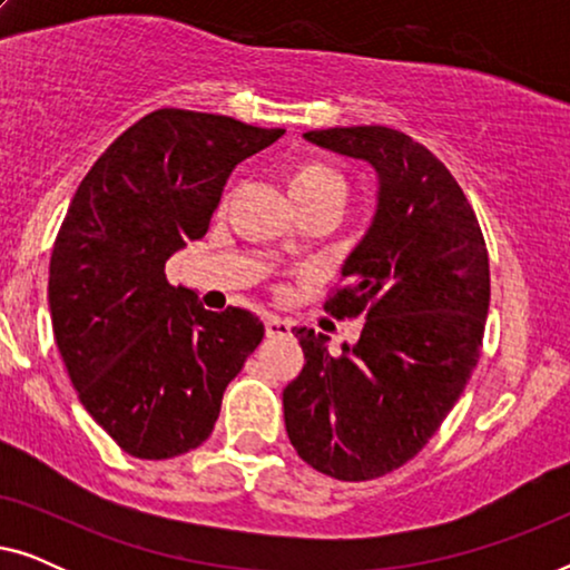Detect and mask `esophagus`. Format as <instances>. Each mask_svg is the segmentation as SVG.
Listing matches in <instances>:
<instances>
[{"label":"esophagus","mask_w":570,"mask_h":570,"mask_svg":"<svg viewBox=\"0 0 570 570\" xmlns=\"http://www.w3.org/2000/svg\"><path fill=\"white\" fill-rule=\"evenodd\" d=\"M264 332H267V337H287L291 334V322L279 316H267L264 318Z\"/></svg>","instance_id":"obj_1"}]
</instances>
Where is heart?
Returning <instances> with one entry per match:
<instances>
[{"label": "heart", "mask_w": 570, "mask_h": 570, "mask_svg": "<svg viewBox=\"0 0 570 570\" xmlns=\"http://www.w3.org/2000/svg\"><path fill=\"white\" fill-rule=\"evenodd\" d=\"M283 184L301 215L318 207H332L340 213L347 197L345 178L322 160L301 158V160L287 163L283 168Z\"/></svg>", "instance_id": "b5f03b06"}]
</instances>
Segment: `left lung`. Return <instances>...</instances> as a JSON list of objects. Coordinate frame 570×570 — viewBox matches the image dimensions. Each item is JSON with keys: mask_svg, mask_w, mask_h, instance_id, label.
I'll use <instances>...</instances> for the list:
<instances>
[{"mask_svg": "<svg viewBox=\"0 0 570 570\" xmlns=\"http://www.w3.org/2000/svg\"><path fill=\"white\" fill-rule=\"evenodd\" d=\"M306 139L368 160L381 189L371 230L324 303L334 318H365L361 340L332 355L324 334L293 330L306 365L283 392L287 439L322 474L376 480L423 451L480 361L488 246L456 178L404 131L334 127Z\"/></svg>", "mask_w": 570, "mask_h": 570, "instance_id": "8db88e82", "label": "left lung"}]
</instances>
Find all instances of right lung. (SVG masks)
<instances>
[{
	"label": "right lung",
	"instance_id": "1",
	"mask_svg": "<svg viewBox=\"0 0 570 570\" xmlns=\"http://www.w3.org/2000/svg\"><path fill=\"white\" fill-rule=\"evenodd\" d=\"M283 129L158 108L96 160L49 264L53 340L92 420L137 459H174L213 433L223 392L264 337L252 311H207L168 256L205 238L230 170Z\"/></svg>",
	"mask_w": 570,
	"mask_h": 570
}]
</instances>
